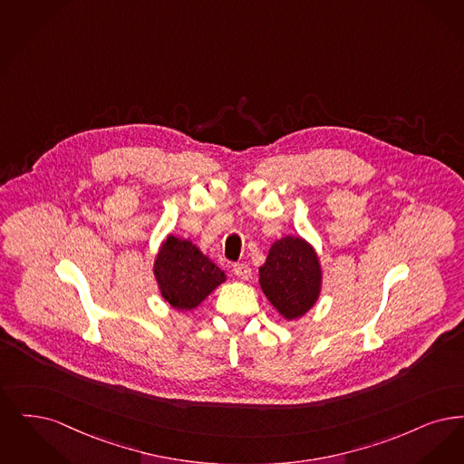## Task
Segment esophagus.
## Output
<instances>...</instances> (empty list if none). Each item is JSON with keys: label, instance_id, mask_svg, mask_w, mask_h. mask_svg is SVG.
Masks as SVG:
<instances>
[{"label": "esophagus", "instance_id": "esophagus-1", "mask_svg": "<svg viewBox=\"0 0 464 464\" xmlns=\"http://www.w3.org/2000/svg\"><path fill=\"white\" fill-rule=\"evenodd\" d=\"M234 274L242 281H247L251 277V268L246 263H236L234 265Z\"/></svg>", "mask_w": 464, "mask_h": 464}]
</instances>
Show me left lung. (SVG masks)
Here are the masks:
<instances>
[{"label":"left lung","instance_id":"obj_1","mask_svg":"<svg viewBox=\"0 0 464 464\" xmlns=\"http://www.w3.org/2000/svg\"><path fill=\"white\" fill-rule=\"evenodd\" d=\"M260 285L285 319L302 317L321 291V265L312 246L300 237L276 242L260 266Z\"/></svg>","mask_w":464,"mask_h":464}]
</instances>
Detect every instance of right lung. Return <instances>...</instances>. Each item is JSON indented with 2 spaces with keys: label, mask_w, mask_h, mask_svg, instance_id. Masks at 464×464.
I'll list each match as a JSON object with an SVG mask.
<instances>
[{
  "label": "right lung",
  "mask_w": 464,
  "mask_h": 464,
  "mask_svg": "<svg viewBox=\"0 0 464 464\" xmlns=\"http://www.w3.org/2000/svg\"><path fill=\"white\" fill-rule=\"evenodd\" d=\"M162 298L173 308L190 310L220 284L225 274L188 241L169 236L154 263Z\"/></svg>",
  "instance_id": "add662e5"
}]
</instances>
